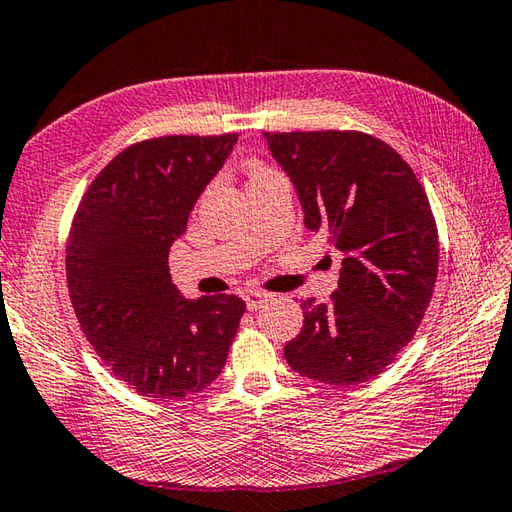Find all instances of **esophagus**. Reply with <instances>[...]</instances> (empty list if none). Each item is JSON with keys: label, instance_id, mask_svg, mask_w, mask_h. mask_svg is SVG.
<instances>
[{"label": "esophagus", "instance_id": "1", "mask_svg": "<svg viewBox=\"0 0 512 512\" xmlns=\"http://www.w3.org/2000/svg\"><path fill=\"white\" fill-rule=\"evenodd\" d=\"M243 298H245V303H247V310L249 312H256V310H260V307L267 303L269 294L267 292H258V289H249V292H245Z\"/></svg>", "mask_w": 512, "mask_h": 512}]
</instances>
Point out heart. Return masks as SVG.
I'll return each instance as SVG.
<instances>
[{
    "mask_svg": "<svg viewBox=\"0 0 512 512\" xmlns=\"http://www.w3.org/2000/svg\"><path fill=\"white\" fill-rule=\"evenodd\" d=\"M249 173H252V182H254V180H258V178L269 176V173H274V171H269V169L260 167V165H252V169H249Z\"/></svg>",
    "mask_w": 512,
    "mask_h": 512,
    "instance_id": "b5f03b06",
    "label": "heart"
}]
</instances>
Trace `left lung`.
<instances>
[{
    "label": "left lung",
    "instance_id": "1",
    "mask_svg": "<svg viewBox=\"0 0 512 512\" xmlns=\"http://www.w3.org/2000/svg\"><path fill=\"white\" fill-rule=\"evenodd\" d=\"M292 180L305 227L343 252L330 303L301 301L289 368L347 388L374 379L417 332L439 267L437 225L421 182L390 144L359 131L263 133Z\"/></svg>",
    "mask_w": 512,
    "mask_h": 512
}]
</instances>
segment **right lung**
Listing matches in <instances>:
<instances>
[{
	"mask_svg": "<svg viewBox=\"0 0 512 512\" xmlns=\"http://www.w3.org/2000/svg\"><path fill=\"white\" fill-rule=\"evenodd\" d=\"M238 133L167 136L118 153L73 218L66 281L82 332L120 381L182 399L223 372L245 301L185 298L169 274L173 240L223 169Z\"/></svg>",
	"mask_w": 512,
	"mask_h": 512,
	"instance_id": "right-lung-1",
	"label": "right lung"
}]
</instances>
